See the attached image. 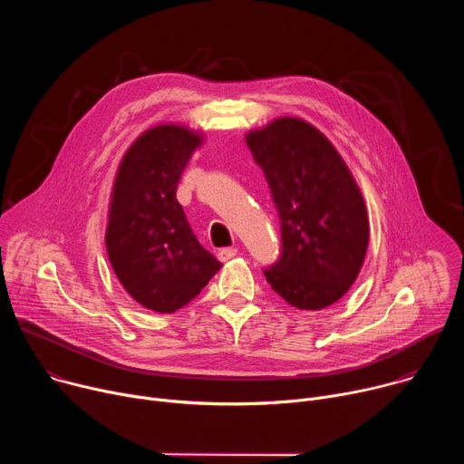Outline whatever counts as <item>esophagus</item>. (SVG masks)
I'll use <instances>...</instances> for the list:
<instances>
[{
    "label": "esophagus",
    "instance_id": "34e87169",
    "mask_svg": "<svg viewBox=\"0 0 464 464\" xmlns=\"http://www.w3.org/2000/svg\"><path fill=\"white\" fill-rule=\"evenodd\" d=\"M237 253H238L237 247H222V249H218V258H220L222 262H226V260L233 258Z\"/></svg>",
    "mask_w": 464,
    "mask_h": 464
}]
</instances>
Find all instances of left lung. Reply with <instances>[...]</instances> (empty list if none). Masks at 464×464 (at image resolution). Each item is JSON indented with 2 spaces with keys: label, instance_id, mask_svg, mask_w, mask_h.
Segmentation results:
<instances>
[{
  "label": "left lung",
  "instance_id": "8db88e82",
  "mask_svg": "<svg viewBox=\"0 0 464 464\" xmlns=\"http://www.w3.org/2000/svg\"><path fill=\"white\" fill-rule=\"evenodd\" d=\"M246 143L266 176L281 222V255L264 268L288 304L321 310L356 281L369 244L362 192L317 128L283 117L249 131Z\"/></svg>",
  "mask_w": 464,
  "mask_h": 464
}]
</instances>
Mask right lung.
I'll return each mask as SVG.
<instances>
[{
    "label": "right lung",
    "mask_w": 464,
    "mask_h": 464,
    "mask_svg": "<svg viewBox=\"0 0 464 464\" xmlns=\"http://www.w3.org/2000/svg\"><path fill=\"white\" fill-rule=\"evenodd\" d=\"M194 131L160 124L124 154L113 183L106 249L124 290L149 310L188 304L222 264L194 237L176 200L181 174L200 147Z\"/></svg>",
    "instance_id": "1"
}]
</instances>
